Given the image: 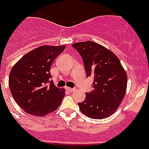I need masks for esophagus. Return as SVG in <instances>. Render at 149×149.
<instances>
[{"label": "esophagus", "instance_id": "obj_1", "mask_svg": "<svg viewBox=\"0 0 149 149\" xmlns=\"http://www.w3.org/2000/svg\"><path fill=\"white\" fill-rule=\"evenodd\" d=\"M65 89H66L68 91H70V92H73V91H75V89H74V88H69V87H66Z\"/></svg>", "mask_w": 149, "mask_h": 149}]
</instances>
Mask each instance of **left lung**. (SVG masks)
Here are the masks:
<instances>
[{"label": "left lung", "instance_id": "1", "mask_svg": "<svg viewBox=\"0 0 149 149\" xmlns=\"http://www.w3.org/2000/svg\"><path fill=\"white\" fill-rule=\"evenodd\" d=\"M82 57L87 77L94 78L92 91L78 103L82 113L93 119L112 115L123 101L127 77L119 58L109 49L95 42L72 44Z\"/></svg>", "mask_w": 149, "mask_h": 149}]
</instances>
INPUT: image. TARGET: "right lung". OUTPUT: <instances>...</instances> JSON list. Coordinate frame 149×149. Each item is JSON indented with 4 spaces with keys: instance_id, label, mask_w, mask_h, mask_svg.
Here are the masks:
<instances>
[{
    "instance_id": "1",
    "label": "right lung",
    "mask_w": 149,
    "mask_h": 149,
    "mask_svg": "<svg viewBox=\"0 0 149 149\" xmlns=\"http://www.w3.org/2000/svg\"><path fill=\"white\" fill-rule=\"evenodd\" d=\"M65 46L43 45L23 56L11 69L9 87L18 106L26 113L43 116L55 111L65 91L51 80V65Z\"/></svg>"
}]
</instances>
